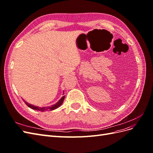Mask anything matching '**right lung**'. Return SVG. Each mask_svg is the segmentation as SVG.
I'll use <instances>...</instances> for the list:
<instances>
[{
    "mask_svg": "<svg viewBox=\"0 0 153 153\" xmlns=\"http://www.w3.org/2000/svg\"><path fill=\"white\" fill-rule=\"evenodd\" d=\"M64 98H65V96H63L62 98L59 100L58 102H57L56 103L52 105L51 106H48V107H39V106H36L32 105H31V104H30L29 103H27V101H24V102L25 103V104L27 106H29V108H30L32 109H34V110H38V111H41V112H45V111H48V110H53L57 108L58 107H59V106L62 104Z\"/></svg>",
    "mask_w": 153,
    "mask_h": 153,
    "instance_id": "1",
    "label": "right lung"
}]
</instances>
